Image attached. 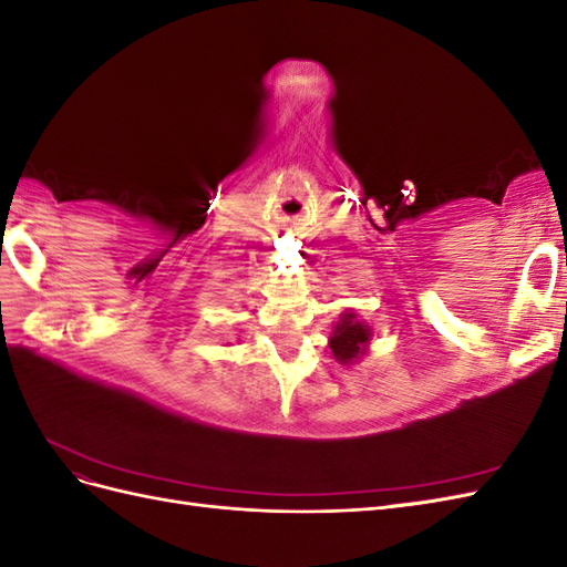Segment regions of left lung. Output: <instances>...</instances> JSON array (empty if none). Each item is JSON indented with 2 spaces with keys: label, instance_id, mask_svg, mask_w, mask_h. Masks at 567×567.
I'll use <instances>...</instances> for the list:
<instances>
[{
  "label": "left lung",
  "instance_id": "obj_1",
  "mask_svg": "<svg viewBox=\"0 0 567 567\" xmlns=\"http://www.w3.org/2000/svg\"><path fill=\"white\" fill-rule=\"evenodd\" d=\"M369 338H371V331L362 321H357V315L352 310L342 312L329 338V348L336 357V362L352 364L357 357L364 354Z\"/></svg>",
  "mask_w": 567,
  "mask_h": 567
}]
</instances>
